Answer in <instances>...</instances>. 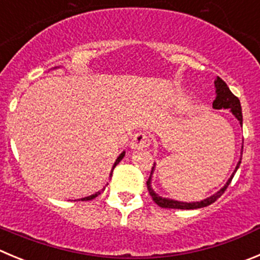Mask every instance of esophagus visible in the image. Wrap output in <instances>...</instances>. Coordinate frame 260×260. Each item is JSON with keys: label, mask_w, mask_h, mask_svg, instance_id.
<instances>
[{"label": "esophagus", "mask_w": 260, "mask_h": 260, "mask_svg": "<svg viewBox=\"0 0 260 260\" xmlns=\"http://www.w3.org/2000/svg\"><path fill=\"white\" fill-rule=\"evenodd\" d=\"M150 145V138L146 133L144 132H138L133 136L132 141H131L129 147L132 150H142L149 147Z\"/></svg>", "instance_id": "esophagus-1"}]
</instances>
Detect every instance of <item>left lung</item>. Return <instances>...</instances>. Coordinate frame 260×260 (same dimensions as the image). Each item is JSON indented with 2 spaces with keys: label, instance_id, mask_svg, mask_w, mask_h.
Returning a JSON list of instances; mask_svg holds the SVG:
<instances>
[{
  "label": "left lung",
  "instance_id": "left-lung-1",
  "mask_svg": "<svg viewBox=\"0 0 260 260\" xmlns=\"http://www.w3.org/2000/svg\"><path fill=\"white\" fill-rule=\"evenodd\" d=\"M215 84V100L213 101V109H217V110H220V109H230V111L232 113V115L237 119L240 122V124L242 125V113H241V105H240V100L230 91L229 86L224 83V81L217 77L214 82ZM244 147V146H242ZM242 147H241V155H240V160L239 163H237L236 168H235L234 173L231 174V177L229 178V181L225 182V185L220 188L219 191H217L215 193H213L212 196L209 198L204 199V200L200 201H191V203H186V201H178V200H173V199H168V198H163V196H160L159 193H156L154 191L151 186V181H152V173L155 171V163L154 167H152L151 174H150L149 179H147L146 185H147V190H149L150 195H151L152 200L161 208H169V209H199V208H204L208 207L210 204L214 203L217 199H219L222 196V193L224 192L225 188L229 187V185L231 183L232 178H234L235 173L239 169L240 163H241V157H242Z\"/></svg>",
  "mask_w": 260,
  "mask_h": 260
}]
</instances>
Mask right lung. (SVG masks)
I'll list each match as a JSON object with an SVG mask.
<instances>
[{
    "instance_id": "obj_1",
    "label": "right lung",
    "mask_w": 260,
    "mask_h": 260,
    "mask_svg": "<svg viewBox=\"0 0 260 260\" xmlns=\"http://www.w3.org/2000/svg\"><path fill=\"white\" fill-rule=\"evenodd\" d=\"M124 155H125V151H123L122 154H120V155H119L118 157H116V160H115V161H114V166H113V168H111L110 176H109V177H110V178H111V176H113V171H114V168H115V167L118 166V164H119V161H120V160H122L123 157H124ZM106 186H108V185H106ZM104 190H105V187H104L103 190H100V191H97V192L92 193V195H89V196H86V198H83V199H79V200H82V201H88V200H92V199H94V198H96V196H99V195H100V193H101V191H104Z\"/></svg>"
}]
</instances>
